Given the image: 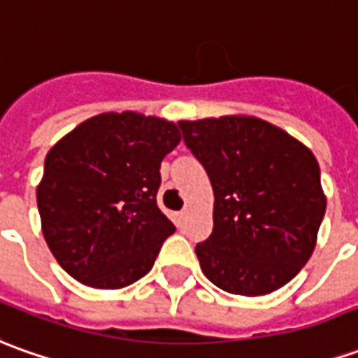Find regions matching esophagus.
Returning a JSON list of instances; mask_svg holds the SVG:
<instances>
[{"label": "esophagus", "mask_w": 358, "mask_h": 358, "mask_svg": "<svg viewBox=\"0 0 358 358\" xmlns=\"http://www.w3.org/2000/svg\"><path fill=\"white\" fill-rule=\"evenodd\" d=\"M188 210H182V211H178V213H176V225H178V227H184V225H186V221H188Z\"/></svg>", "instance_id": "esophagus-1"}]
</instances>
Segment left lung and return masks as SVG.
<instances>
[{"label": "left lung", "instance_id": "1", "mask_svg": "<svg viewBox=\"0 0 358 358\" xmlns=\"http://www.w3.org/2000/svg\"><path fill=\"white\" fill-rule=\"evenodd\" d=\"M178 125L213 188V231L196 247L201 272L239 296L282 288L310 261L327 208L313 152L255 115Z\"/></svg>", "mask_w": 358, "mask_h": 358}]
</instances>
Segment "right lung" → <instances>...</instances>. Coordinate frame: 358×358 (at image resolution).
Masks as SVG:
<instances>
[{
    "label": "right lung",
    "mask_w": 358,
    "mask_h": 358,
    "mask_svg": "<svg viewBox=\"0 0 358 358\" xmlns=\"http://www.w3.org/2000/svg\"><path fill=\"white\" fill-rule=\"evenodd\" d=\"M180 141L174 121L108 111L48 150L36 206L46 245L72 278L119 290L152 268L176 231L157 192L160 162Z\"/></svg>",
    "instance_id": "obj_1"
}]
</instances>
